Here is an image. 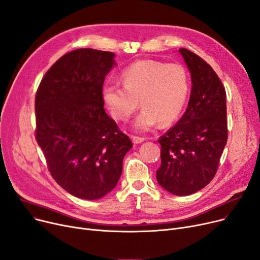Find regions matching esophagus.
Here are the masks:
<instances>
[{
	"mask_svg": "<svg viewBox=\"0 0 260 260\" xmlns=\"http://www.w3.org/2000/svg\"><path fill=\"white\" fill-rule=\"evenodd\" d=\"M132 141H133L134 144H141V143H143L145 141V139L144 138H140V137H135V135H133Z\"/></svg>",
	"mask_w": 260,
	"mask_h": 260,
	"instance_id": "obj_1",
	"label": "esophagus"
}]
</instances>
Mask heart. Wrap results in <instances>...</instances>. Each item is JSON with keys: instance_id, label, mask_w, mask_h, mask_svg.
<instances>
[{"instance_id": "obj_1", "label": "heart", "mask_w": 260, "mask_h": 260, "mask_svg": "<svg viewBox=\"0 0 260 260\" xmlns=\"http://www.w3.org/2000/svg\"><path fill=\"white\" fill-rule=\"evenodd\" d=\"M122 85L104 86L103 100L110 114L116 120L126 121L137 111L139 101L143 110L133 126L148 131L160 121H175L186 102L189 90L187 71L181 64L139 60L121 73Z\"/></svg>"}]
</instances>
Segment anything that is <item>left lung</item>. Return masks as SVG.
I'll return each mask as SVG.
<instances>
[{
	"label": "left lung",
	"mask_w": 260,
	"mask_h": 260,
	"mask_svg": "<svg viewBox=\"0 0 260 260\" xmlns=\"http://www.w3.org/2000/svg\"><path fill=\"white\" fill-rule=\"evenodd\" d=\"M191 77V92L183 116L163 137L158 184L177 196L202 189L217 172L228 141L226 93L206 61L187 48H180Z\"/></svg>",
	"instance_id": "left-lung-1"
}]
</instances>
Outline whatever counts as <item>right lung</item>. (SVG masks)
I'll return each mask as SVG.
<instances>
[{
	"mask_svg": "<svg viewBox=\"0 0 260 260\" xmlns=\"http://www.w3.org/2000/svg\"><path fill=\"white\" fill-rule=\"evenodd\" d=\"M114 54L72 51L51 67L36 93V140L53 179L80 199H101L120 178L132 142L104 109Z\"/></svg>",
	"mask_w": 260,
	"mask_h": 260,
	"instance_id": "1",
	"label": "right lung"
}]
</instances>
